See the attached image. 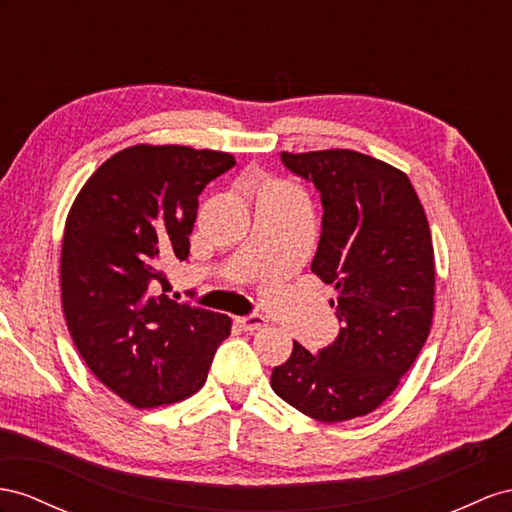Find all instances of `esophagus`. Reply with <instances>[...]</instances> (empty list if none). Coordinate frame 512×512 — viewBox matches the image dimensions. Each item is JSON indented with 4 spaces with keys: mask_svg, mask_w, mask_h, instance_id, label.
I'll use <instances>...</instances> for the list:
<instances>
[{
    "mask_svg": "<svg viewBox=\"0 0 512 512\" xmlns=\"http://www.w3.org/2000/svg\"><path fill=\"white\" fill-rule=\"evenodd\" d=\"M238 324L242 326L244 331H259L261 326H266V320L261 318V316H257V313H253V316H246V318H238Z\"/></svg>",
    "mask_w": 512,
    "mask_h": 512,
    "instance_id": "34e87169",
    "label": "esophagus"
}]
</instances>
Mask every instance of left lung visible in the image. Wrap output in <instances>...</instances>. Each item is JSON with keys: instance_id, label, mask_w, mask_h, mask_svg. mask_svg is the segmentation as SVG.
I'll list each match as a JSON object with an SVG mask.
<instances>
[{"instance_id": "8db88e82", "label": "left lung", "mask_w": 512, "mask_h": 512, "mask_svg": "<svg viewBox=\"0 0 512 512\" xmlns=\"http://www.w3.org/2000/svg\"><path fill=\"white\" fill-rule=\"evenodd\" d=\"M313 181L324 207L311 272L335 285L337 339L311 355L294 342L272 370L279 398L318 422L381 406L424 348L435 316V248L413 183L400 168L350 149L281 153Z\"/></svg>"}]
</instances>
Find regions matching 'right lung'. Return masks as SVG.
<instances>
[{"mask_svg": "<svg viewBox=\"0 0 512 512\" xmlns=\"http://www.w3.org/2000/svg\"><path fill=\"white\" fill-rule=\"evenodd\" d=\"M235 157L181 144H134L88 177L64 222L62 309L99 381L136 409L190 398L231 318L179 305L164 266L186 261L199 194Z\"/></svg>", "mask_w": 512, "mask_h": 512, "instance_id": "1", "label": "right lung"}]
</instances>
